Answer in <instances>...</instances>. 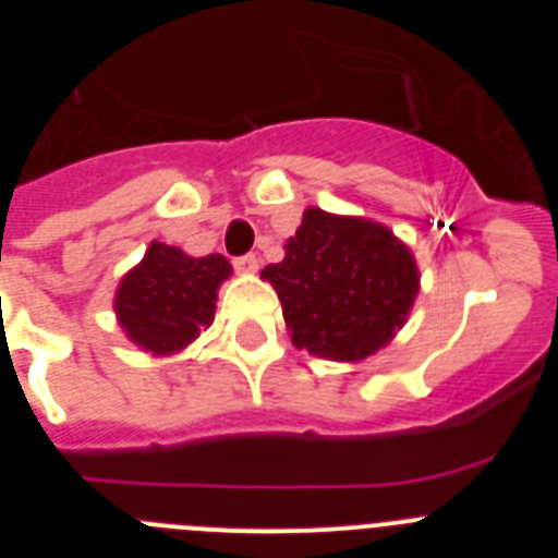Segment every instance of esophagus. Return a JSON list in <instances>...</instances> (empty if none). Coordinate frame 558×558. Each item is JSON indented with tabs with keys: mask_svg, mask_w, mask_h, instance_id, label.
<instances>
[{
	"mask_svg": "<svg viewBox=\"0 0 558 558\" xmlns=\"http://www.w3.org/2000/svg\"><path fill=\"white\" fill-rule=\"evenodd\" d=\"M234 268H236V270H243V274H256V268H259V259H256L254 254L236 256V259H234Z\"/></svg>",
	"mask_w": 558,
	"mask_h": 558,
	"instance_id": "obj_1",
	"label": "esophagus"
}]
</instances>
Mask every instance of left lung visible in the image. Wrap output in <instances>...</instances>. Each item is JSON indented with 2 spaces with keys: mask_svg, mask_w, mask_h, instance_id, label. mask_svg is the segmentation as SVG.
I'll use <instances>...</instances> for the list:
<instances>
[{
  "mask_svg": "<svg viewBox=\"0 0 558 558\" xmlns=\"http://www.w3.org/2000/svg\"><path fill=\"white\" fill-rule=\"evenodd\" d=\"M263 279L282 302L295 349L354 363L388 347L418 293L411 248L386 226L310 206Z\"/></svg>",
  "mask_w": 558,
  "mask_h": 558,
  "instance_id": "1",
  "label": "left lung"
}]
</instances>
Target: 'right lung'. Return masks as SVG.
<instances>
[{"label":"right lung","instance_id":"right-lung-1","mask_svg":"<svg viewBox=\"0 0 558 558\" xmlns=\"http://www.w3.org/2000/svg\"><path fill=\"white\" fill-rule=\"evenodd\" d=\"M229 276L226 256H190L153 240L145 259L122 276L113 313L136 347L153 354H175L209 327L218 288Z\"/></svg>","mask_w":558,"mask_h":558}]
</instances>
